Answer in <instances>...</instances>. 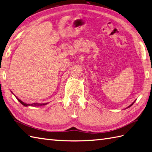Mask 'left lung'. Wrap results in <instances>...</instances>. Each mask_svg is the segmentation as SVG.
Listing matches in <instances>:
<instances>
[{
    "mask_svg": "<svg viewBox=\"0 0 152 152\" xmlns=\"http://www.w3.org/2000/svg\"><path fill=\"white\" fill-rule=\"evenodd\" d=\"M134 102H135V101H134ZM134 102H133V103H132V104H131V105H130V106H129V107H131V106H132V105H133V103H134Z\"/></svg>",
    "mask_w": 152,
    "mask_h": 152,
    "instance_id": "obj_1",
    "label": "left lung"
}]
</instances>
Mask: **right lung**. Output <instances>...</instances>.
Wrapping results in <instances>:
<instances>
[{"label": "right lung", "mask_w": 152, "mask_h": 152, "mask_svg": "<svg viewBox=\"0 0 152 152\" xmlns=\"http://www.w3.org/2000/svg\"><path fill=\"white\" fill-rule=\"evenodd\" d=\"M15 97L17 98V99H18L19 102L21 103L23 105H24L25 107H28V106H32V107H38V106H43V105H45L46 104L48 103H32V104H27V103H25L23 102H22L21 100H20L19 99H18V97H17L15 96Z\"/></svg>", "instance_id": "obj_1"}]
</instances>
